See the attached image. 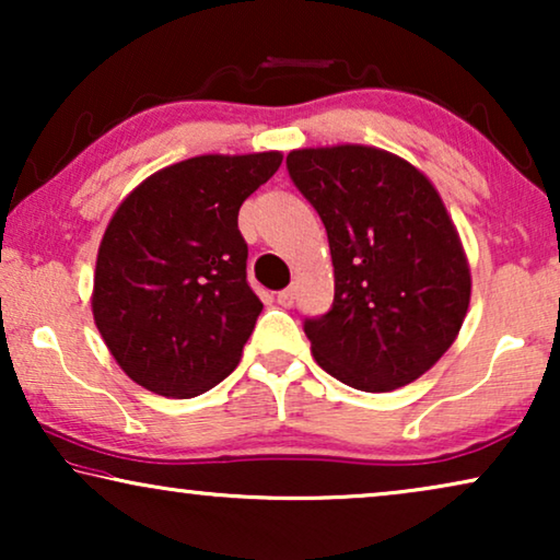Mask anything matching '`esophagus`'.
Instances as JSON below:
<instances>
[{
  "label": "esophagus",
  "instance_id": "esophagus-1",
  "mask_svg": "<svg viewBox=\"0 0 560 560\" xmlns=\"http://www.w3.org/2000/svg\"><path fill=\"white\" fill-rule=\"evenodd\" d=\"M278 303L282 305V308H293V303H295V290H293V288L280 290V293H278Z\"/></svg>",
  "mask_w": 560,
  "mask_h": 560
}]
</instances>
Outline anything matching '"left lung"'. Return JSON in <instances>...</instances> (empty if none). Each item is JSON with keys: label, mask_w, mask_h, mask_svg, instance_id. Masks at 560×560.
Returning a JSON list of instances; mask_svg holds the SVG:
<instances>
[{"label": "left lung", "mask_w": 560, "mask_h": 560, "mask_svg": "<svg viewBox=\"0 0 560 560\" xmlns=\"http://www.w3.org/2000/svg\"><path fill=\"white\" fill-rule=\"evenodd\" d=\"M288 173L318 211L334 305L305 320L313 359L343 385L393 393L456 341L471 301L462 236L423 171L370 144L301 148Z\"/></svg>", "instance_id": "obj_1"}]
</instances>
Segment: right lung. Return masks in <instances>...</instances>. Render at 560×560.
Wrapping results in <instances>:
<instances>
[{
  "label": "right lung",
  "mask_w": 560,
  "mask_h": 560,
  "mask_svg": "<svg viewBox=\"0 0 560 560\" xmlns=\"http://www.w3.org/2000/svg\"><path fill=\"white\" fill-rule=\"evenodd\" d=\"M280 163V150L180 160L112 213L91 311L114 362L140 387L196 397L236 370L262 311L236 217Z\"/></svg>",
  "instance_id": "1"
}]
</instances>
